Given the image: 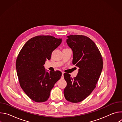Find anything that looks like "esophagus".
Returning <instances> with one entry per match:
<instances>
[{
  "mask_svg": "<svg viewBox=\"0 0 122 122\" xmlns=\"http://www.w3.org/2000/svg\"><path fill=\"white\" fill-rule=\"evenodd\" d=\"M62 77H61V79H64V72H62Z\"/></svg>",
  "mask_w": 122,
  "mask_h": 122,
  "instance_id": "1",
  "label": "esophagus"
}]
</instances>
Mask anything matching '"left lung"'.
Wrapping results in <instances>:
<instances>
[{
	"instance_id": "8db88e82",
	"label": "left lung",
	"mask_w": 122,
	"mask_h": 122,
	"mask_svg": "<svg viewBox=\"0 0 122 122\" xmlns=\"http://www.w3.org/2000/svg\"><path fill=\"white\" fill-rule=\"evenodd\" d=\"M66 43L73 51L72 64L79 72L75 77L65 73L67 85L64 90L65 98L72 103L82 101L96 88L103 68V59L95 42L88 37L74 35L67 37Z\"/></svg>"
}]
</instances>
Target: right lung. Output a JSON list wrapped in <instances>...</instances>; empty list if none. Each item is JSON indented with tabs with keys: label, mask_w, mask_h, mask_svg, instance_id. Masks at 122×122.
I'll use <instances>...</instances> for the list:
<instances>
[{
	"label": "right lung",
	"mask_w": 122,
	"mask_h": 122,
	"mask_svg": "<svg viewBox=\"0 0 122 122\" xmlns=\"http://www.w3.org/2000/svg\"><path fill=\"white\" fill-rule=\"evenodd\" d=\"M61 42V39L53 36H36L25 43L17 56L16 68L21 87L36 102L47 101L55 84L61 78V71L46 72L43 65Z\"/></svg>",
	"instance_id": "right-lung-1"
}]
</instances>
